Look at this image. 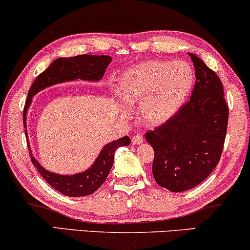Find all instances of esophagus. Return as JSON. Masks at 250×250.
<instances>
[{"label": "esophagus", "mask_w": 250, "mask_h": 250, "mask_svg": "<svg viewBox=\"0 0 250 250\" xmlns=\"http://www.w3.org/2000/svg\"><path fill=\"white\" fill-rule=\"evenodd\" d=\"M143 142V136L141 134H134L132 136V143L133 145H140Z\"/></svg>", "instance_id": "obj_1"}]
</instances>
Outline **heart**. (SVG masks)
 Listing matches in <instances>:
<instances>
[{
  "instance_id": "heart-1",
  "label": "heart",
  "mask_w": 250,
  "mask_h": 250,
  "mask_svg": "<svg viewBox=\"0 0 250 250\" xmlns=\"http://www.w3.org/2000/svg\"><path fill=\"white\" fill-rule=\"evenodd\" d=\"M193 70L183 61L150 60L126 70L119 78L118 95L124 104H139L141 121L146 126H160L175 116L189 97L193 85Z\"/></svg>"
}]
</instances>
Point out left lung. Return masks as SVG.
Segmentation results:
<instances>
[{
    "label": "left lung",
    "instance_id": "left-lung-1",
    "mask_svg": "<svg viewBox=\"0 0 250 250\" xmlns=\"http://www.w3.org/2000/svg\"><path fill=\"white\" fill-rule=\"evenodd\" d=\"M190 101L165 124L146 133L155 150L152 174L157 184L172 192L197 187L220 162L228 129L229 108L222 82L196 54Z\"/></svg>",
    "mask_w": 250,
    "mask_h": 250
}]
</instances>
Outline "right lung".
Listing matches in <instances>:
<instances>
[{"label":"right lung","mask_w":250,"mask_h":250,"mask_svg":"<svg viewBox=\"0 0 250 250\" xmlns=\"http://www.w3.org/2000/svg\"><path fill=\"white\" fill-rule=\"evenodd\" d=\"M110 61L111 57L109 56H92V54H81V56L71 58H58L54 60L42 74L36 77L28 91L26 104L23 108L25 129L27 110L32 104L34 95H36L44 88L63 83V82L76 80L90 82L100 81L104 77V71ZM25 132L27 136V129ZM26 139L28 141V138ZM129 143H131V139L128 136H124V138L108 143L102 148L98 158L95 159L90 168H87L83 173H77L74 175H60V174L52 173L45 169L34 158L29 145L28 146L33 165L36 167L43 179L53 189L68 197H85L95 192L104 184L110 172L112 164H114L116 149L123 146H129Z\"/></svg>","instance_id":"right-lung-1"}]
</instances>
